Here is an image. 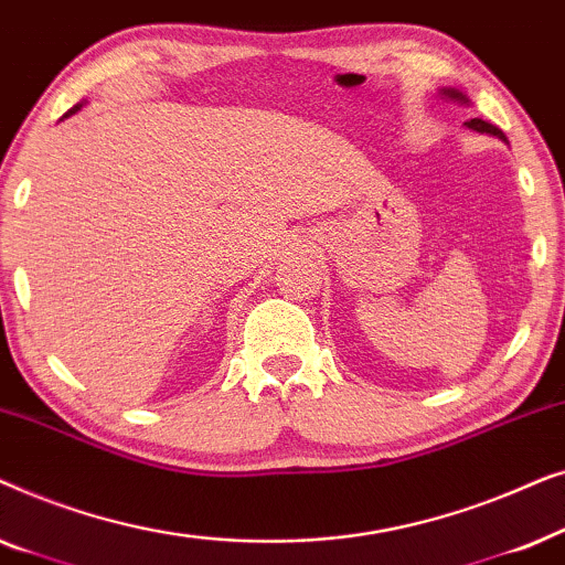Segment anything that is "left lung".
Listing matches in <instances>:
<instances>
[{"instance_id":"1","label":"left lung","mask_w":565,"mask_h":565,"mask_svg":"<svg viewBox=\"0 0 565 565\" xmlns=\"http://www.w3.org/2000/svg\"><path fill=\"white\" fill-rule=\"evenodd\" d=\"M443 95H445V97H450V99H460V103H468L466 95H462V92H458V89H443ZM466 126H468V128H473V130H478V134H491V136L501 138V141H507V136L501 134V130H499L497 126H491V122H486V120H481V118L468 120Z\"/></svg>"}]
</instances>
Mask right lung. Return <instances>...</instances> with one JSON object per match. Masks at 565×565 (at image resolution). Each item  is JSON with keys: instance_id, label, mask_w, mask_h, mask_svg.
I'll return each instance as SVG.
<instances>
[{"instance_id": "right-lung-1", "label": "right lung", "mask_w": 565, "mask_h": 565, "mask_svg": "<svg viewBox=\"0 0 565 565\" xmlns=\"http://www.w3.org/2000/svg\"><path fill=\"white\" fill-rule=\"evenodd\" d=\"M76 110H82V105H74V107H72V110H68V113L64 115V118H68V115H74Z\"/></svg>"}]
</instances>
